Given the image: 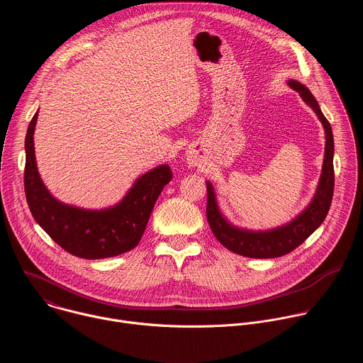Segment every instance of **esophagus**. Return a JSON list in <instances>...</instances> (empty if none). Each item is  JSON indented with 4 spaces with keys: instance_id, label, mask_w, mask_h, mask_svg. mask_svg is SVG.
Instances as JSON below:
<instances>
[{
    "instance_id": "obj_1",
    "label": "esophagus",
    "mask_w": 363,
    "mask_h": 363,
    "mask_svg": "<svg viewBox=\"0 0 363 363\" xmlns=\"http://www.w3.org/2000/svg\"><path fill=\"white\" fill-rule=\"evenodd\" d=\"M189 162H191V164H195V162H196V161H195V157H194V155H191V153H189Z\"/></svg>"
}]
</instances>
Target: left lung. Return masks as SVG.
<instances>
[{
  "instance_id": "8db88e82",
  "label": "left lung",
  "mask_w": 363,
  "mask_h": 363,
  "mask_svg": "<svg viewBox=\"0 0 363 363\" xmlns=\"http://www.w3.org/2000/svg\"><path fill=\"white\" fill-rule=\"evenodd\" d=\"M289 86L298 91L301 99L315 111L323 123L326 133L325 160L320 181L315 198L307 208L286 225L269 231H250L231 225L220 213L213 185L206 181V220L214 233L216 238L230 251L251 257V258H274L281 257L297 248L306 238L313 234L325 221L335 189V171H333V133L330 123L322 113L316 99L310 90L296 80H289Z\"/></svg>"
}]
</instances>
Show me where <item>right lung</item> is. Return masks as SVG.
<instances>
[{
    "label": "right lung",
    "instance_id": "right-lung-1",
    "mask_svg": "<svg viewBox=\"0 0 363 363\" xmlns=\"http://www.w3.org/2000/svg\"><path fill=\"white\" fill-rule=\"evenodd\" d=\"M35 113L26 136L24 191L30 211L37 224L67 252L100 260L123 254L140 241L153 205L164 186L172 179L168 165L146 172L133 184L126 196L106 210H83L63 203L44 186L35 164Z\"/></svg>",
    "mask_w": 363,
    "mask_h": 363
}]
</instances>
